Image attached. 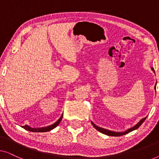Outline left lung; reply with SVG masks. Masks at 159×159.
I'll use <instances>...</instances> for the list:
<instances>
[{
	"mask_svg": "<svg viewBox=\"0 0 159 159\" xmlns=\"http://www.w3.org/2000/svg\"><path fill=\"white\" fill-rule=\"evenodd\" d=\"M152 70H153L154 72H155V71H154L153 68H151ZM156 87H154V88L156 89ZM145 119H146V117H145V118H143L141 119V120L139 121V122L137 124V125H135L134 126V127H132L131 128H129V129H128L127 130H126V131L125 132H114V131H110V130H108V129H103V128H101V127H98V126H96L95 125L94 123L92 122V125L93 127H94L95 129H96L98 131H99L100 132H101V133L103 134H106V135H108V136H114V137H119V136H121V135H124V134H126L127 133H129V132L133 131V130L138 129V128L140 127V126L142 125V124L144 122V121L145 120Z\"/></svg>",
	"mask_w": 159,
	"mask_h": 159,
	"instance_id": "8db88e82",
	"label": "left lung"
}]
</instances>
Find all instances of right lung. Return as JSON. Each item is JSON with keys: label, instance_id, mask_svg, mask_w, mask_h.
<instances>
[{"label": "right lung", "instance_id": "obj_1", "mask_svg": "<svg viewBox=\"0 0 159 159\" xmlns=\"http://www.w3.org/2000/svg\"><path fill=\"white\" fill-rule=\"evenodd\" d=\"M63 117V115H61V116L58 119V120L57 121H56L55 123L53 124V125L48 126V127H39V128H32L29 127L28 125H25V126H22V127L24 129H25L26 130H28V131L30 132H45L48 131H50V130L54 129V128L57 127V126L59 125V123L61 121Z\"/></svg>", "mask_w": 159, "mask_h": 159}]
</instances>
